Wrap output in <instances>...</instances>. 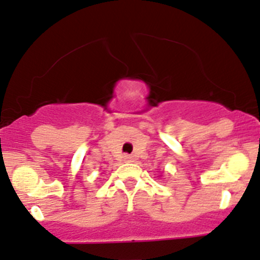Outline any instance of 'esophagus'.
I'll return each mask as SVG.
<instances>
[{
  "instance_id": "1",
  "label": "esophagus",
  "mask_w": 260,
  "mask_h": 260,
  "mask_svg": "<svg viewBox=\"0 0 260 260\" xmlns=\"http://www.w3.org/2000/svg\"><path fill=\"white\" fill-rule=\"evenodd\" d=\"M123 159H124L125 162H133L135 161V156H132V154H125V156L123 157Z\"/></svg>"
}]
</instances>
